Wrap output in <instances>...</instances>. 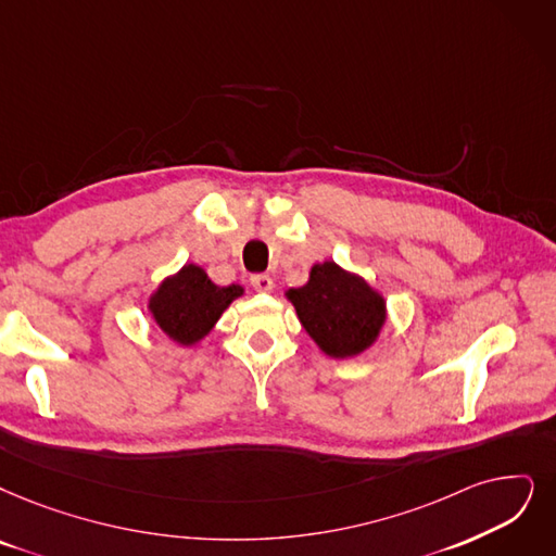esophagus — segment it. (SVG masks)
I'll use <instances>...</instances> for the list:
<instances>
[{
    "label": "esophagus",
    "mask_w": 556,
    "mask_h": 556,
    "mask_svg": "<svg viewBox=\"0 0 556 556\" xmlns=\"http://www.w3.org/2000/svg\"><path fill=\"white\" fill-rule=\"evenodd\" d=\"M251 285H253V290H257V292H271L274 290V278L266 276V274H257V276H251Z\"/></svg>",
    "instance_id": "esophagus-1"
}]
</instances>
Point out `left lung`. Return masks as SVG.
<instances>
[{
  "label": "left lung",
  "instance_id": "obj_1",
  "mask_svg": "<svg viewBox=\"0 0 556 556\" xmlns=\"http://www.w3.org/2000/svg\"><path fill=\"white\" fill-rule=\"evenodd\" d=\"M285 296L292 301L307 336L330 358L363 353L386 324V299L336 262L315 264L309 280Z\"/></svg>",
  "mask_w": 556,
  "mask_h": 556
}]
</instances>
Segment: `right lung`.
<instances>
[{
  "label": "right lung",
  "instance_id": "1",
  "mask_svg": "<svg viewBox=\"0 0 556 556\" xmlns=\"http://www.w3.org/2000/svg\"><path fill=\"white\" fill-rule=\"evenodd\" d=\"M243 294L241 285L218 287L198 264H185L175 276L166 278L148 301V309L166 336L193 346L214 328L226 307Z\"/></svg>",
  "mask_w": 556,
  "mask_h": 556
}]
</instances>
